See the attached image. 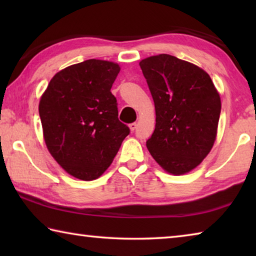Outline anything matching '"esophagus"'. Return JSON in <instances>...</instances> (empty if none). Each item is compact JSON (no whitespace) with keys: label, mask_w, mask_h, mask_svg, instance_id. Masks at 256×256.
<instances>
[{"label":"esophagus","mask_w":256,"mask_h":256,"mask_svg":"<svg viewBox=\"0 0 256 256\" xmlns=\"http://www.w3.org/2000/svg\"><path fill=\"white\" fill-rule=\"evenodd\" d=\"M128 128H130V130H131V132L136 131V123H132V124H130V125H128Z\"/></svg>","instance_id":"34e87169"}]
</instances>
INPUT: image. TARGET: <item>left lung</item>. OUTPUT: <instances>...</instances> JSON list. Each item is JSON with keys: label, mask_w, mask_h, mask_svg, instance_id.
<instances>
[{"label": "left lung", "mask_w": 256, "mask_h": 256, "mask_svg": "<svg viewBox=\"0 0 256 256\" xmlns=\"http://www.w3.org/2000/svg\"><path fill=\"white\" fill-rule=\"evenodd\" d=\"M156 110V128L146 141L164 170L183 175L202 162L214 146L222 100L210 76L168 54L142 60Z\"/></svg>", "instance_id": "1"}]
</instances>
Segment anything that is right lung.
<instances>
[{
  "mask_svg": "<svg viewBox=\"0 0 256 256\" xmlns=\"http://www.w3.org/2000/svg\"><path fill=\"white\" fill-rule=\"evenodd\" d=\"M120 71L118 63L86 60L56 73L42 94L38 110L47 149L76 178L100 177L128 136L110 92Z\"/></svg>",
  "mask_w": 256,
  "mask_h": 256,
  "instance_id": "1",
  "label": "right lung"
}]
</instances>
